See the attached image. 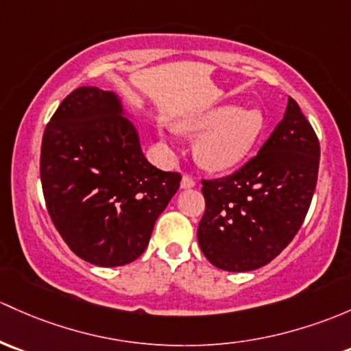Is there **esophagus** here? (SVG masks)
<instances>
[{
  "mask_svg": "<svg viewBox=\"0 0 351 351\" xmlns=\"http://www.w3.org/2000/svg\"><path fill=\"white\" fill-rule=\"evenodd\" d=\"M180 186H182L183 190H188V188H193V186H195V180L185 175V176H183V178H182V183H180Z\"/></svg>",
  "mask_w": 351,
  "mask_h": 351,
  "instance_id": "34e87169",
  "label": "esophagus"
}]
</instances>
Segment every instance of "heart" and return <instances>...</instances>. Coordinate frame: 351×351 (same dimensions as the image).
<instances>
[{
	"label": "heart",
	"instance_id": "b5f03b06",
	"mask_svg": "<svg viewBox=\"0 0 351 351\" xmlns=\"http://www.w3.org/2000/svg\"><path fill=\"white\" fill-rule=\"evenodd\" d=\"M265 126L259 108L219 106L188 114L176 124L180 132L199 138L195 158L202 168L220 173L235 168L249 156Z\"/></svg>",
	"mask_w": 351,
	"mask_h": 351
}]
</instances>
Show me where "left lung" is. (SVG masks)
<instances>
[{
    "label": "left lung",
    "instance_id": "8db88e82",
    "mask_svg": "<svg viewBox=\"0 0 351 351\" xmlns=\"http://www.w3.org/2000/svg\"><path fill=\"white\" fill-rule=\"evenodd\" d=\"M319 168V143L289 97L259 153L230 176L204 180L198 243L215 267L256 271L287 247L302 225Z\"/></svg>",
    "mask_w": 351,
    "mask_h": 351
}]
</instances>
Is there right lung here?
<instances>
[{
	"mask_svg": "<svg viewBox=\"0 0 351 351\" xmlns=\"http://www.w3.org/2000/svg\"><path fill=\"white\" fill-rule=\"evenodd\" d=\"M129 117L116 92L79 87L55 110L42 141L51 222L75 256L101 267L145 252L182 180L146 160Z\"/></svg>",
	"mask_w": 351,
	"mask_h": 351,
	"instance_id": "1",
	"label": "right lung"
}]
</instances>
